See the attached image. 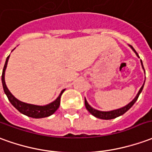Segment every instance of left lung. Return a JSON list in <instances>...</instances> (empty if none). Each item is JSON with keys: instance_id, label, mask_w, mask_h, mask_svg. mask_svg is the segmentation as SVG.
<instances>
[{"instance_id": "left-lung-1", "label": "left lung", "mask_w": 152, "mask_h": 152, "mask_svg": "<svg viewBox=\"0 0 152 152\" xmlns=\"http://www.w3.org/2000/svg\"><path fill=\"white\" fill-rule=\"evenodd\" d=\"M129 47L131 48L132 51L136 53V55L139 58V55L137 54V53L136 52V50L131 46V45H129ZM141 64H142V66L143 71H144V72H145V69L143 67V64H142V61L141 60ZM144 84H145V81H144V83H143L142 86L141 87V89L139 90L138 93L136 95V97L132 100L129 104H128L127 105L124 106V107H122L120 109H113V110H111V111H100V110H98V109H94L93 107H91L89 104H88V102H87L86 99L85 98V105H86V109L90 112V113L94 116L95 118H101V119H105V120H108V119H113V118H115L117 117H119L121 115H123L124 113H125L127 111H128V109H130L132 106L134 104H135V102L137 100V99H138L139 95L141 94V92L142 91L143 86H144Z\"/></svg>"}]
</instances>
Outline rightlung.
Returning a JSON list of instances; mask_svg holds the SVG:
<instances>
[{
	"label": "right lung",
	"mask_w": 152,
	"mask_h": 152,
	"mask_svg": "<svg viewBox=\"0 0 152 152\" xmlns=\"http://www.w3.org/2000/svg\"><path fill=\"white\" fill-rule=\"evenodd\" d=\"M15 49V48H14ZM13 49V50H14ZM12 50V51H13ZM10 55L7 57L6 60V63L3 68V72H2L1 76V81L2 86H3V90L5 94H6L7 98L11 103V104L17 109L19 110L21 113H23L24 115L28 117H31L34 118H45V117H48L54 113L57 109L59 108L60 105V99H61V96L62 93L65 91V89L61 91L60 94L58 95V97L54 101L51 102L49 104H48L46 105H37V104H28L25 102H22L16 99L13 94H11V92L9 91V89L6 86V81H5V72H6V66H7V63H8V60H9Z\"/></svg>",
	"instance_id": "right-lung-1"
}]
</instances>
